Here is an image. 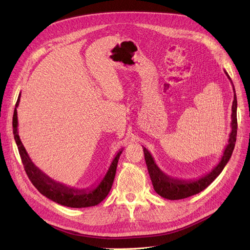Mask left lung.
Here are the masks:
<instances>
[{"instance_id":"1","label":"left lung","mask_w":250,"mask_h":250,"mask_svg":"<svg viewBox=\"0 0 250 250\" xmlns=\"http://www.w3.org/2000/svg\"><path fill=\"white\" fill-rule=\"evenodd\" d=\"M224 72L230 80L233 87V91H234V100L232 103V114H231V118H232L231 133L229 135L227 146L225 147V150L223 152V155L221 157V160L211 170V171L207 173L206 175L196 179L185 180V179H177V178L170 177L169 175L164 173L158 167L151 153L143 146L144 155H145V161L147 164L150 178L152 180L153 188L155 191L164 199L171 200V201L187 199L188 196L194 195L196 193L203 191L220 175V173L223 171V169H224V167L226 166V164L231 158V155L233 153L235 143H236V136H237V99H236L235 89H234V85L231 78L229 77L226 71Z\"/></svg>"}]
</instances>
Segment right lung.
<instances>
[{
	"mask_svg": "<svg viewBox=\"0 0 250 250\" xmlns=\"http://www.w3.org/2000/svg\"><path fill=\"white\" fill-rule=\"evenodd\" d=\"M20 97L21 93L18 96L14 110V115H13V134H14V139L18 147L22 163L24 165V169L26 173H27L30 181L32 182V185L37 188L39 192L46 196L47 199L64 207L87 208L96 206L99 203H101L105 198H106L108 192L111 189L116 172L117 162L118 159H120V156L123 153L124 148L117 152L107 170L106 174L104 175V177L101 179V181L97 186L91 187L88 188L78 189L75 188L64 186L62 183L57 182L56 180L51 179L49 176L43 173L41 169L34 165L20 140V137L18 135L17 116V107L20 102Z\"/></svg>",
	"mask_w": 250,
	"mask_h": 250,
	"instance_id": "right-lung-1",
	"label": "right lung"
}]
</instances>
